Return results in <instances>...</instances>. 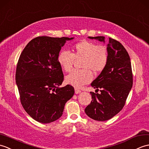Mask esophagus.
Wrapping results in <instances>:
<instances>
[{"label": "esophagus", "instance_id": "obj_1", "mask_svg": "<svg viewBox=\"0 0 149 149\" xmlns=\"http://www.w3.org/2000/svg\"><path fill=\"white\" fill-rule=\"evenodd\" d=\"M74 92H75V94H80L81 92V91L79 90L78 88H74Z\"/></svg>", "mask_w": 149, "mask_h": 149}]
</instances>
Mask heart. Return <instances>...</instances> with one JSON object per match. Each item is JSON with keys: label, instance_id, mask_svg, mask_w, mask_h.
<instances>
[{"label": "heart", "instance_id": "b5f03b06", "mask_svg": "<svg viewBox=\"0 0 149 149\" xmlns=\"http://www.w3.org/2000/svg\"><path fill=\"white\" fill-rule=\"evenodd\" d=\"M82 58L80 70L74 69L65 77L66 83L76 88L88 84L95 74L100 73L107 65L108 55L104 46L96 45L88 41H81L74 45L73 52L61 51L58 55V62L65 71L71 69L75 59Z\"/></svg>", "mask_w": 149, "mask_h": 149}]
</instances>
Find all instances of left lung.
Listing matches in <instances>:
<instances>
[{
    "label": "left lung",
    "instance_id": "left-lung-1",
    "mask_svg": "<svg viewBox=\"0 0 149 149\" xmlns=\"http://www.w3.org/2000/svg\"><path fill=\"white\" fill-rule=\"evenodd\" d=\"M105 42L104 36L88 37ZM108 63L91 86L101 93L91 92L92 101L85 109V113L97 121H105L117 115L125 104L133 86L130 57L120 42L109 38ZM95 90V91H96Z\"/></svg>",
    "mask_w": 149,
    "mask_h": 149
}]
</instances>
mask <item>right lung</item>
<instances>
[{
  "mask_svg": "<svg viewBox=\"0 0 149 149\" xmlns=\"http://www.w3.org/2000/svg\"><path fill=\"white\" fill-rule=\"evenodd\" d=\"M74 38L40 36L30 41L19 56L16 84L21 103L32 118L42 124L58 119L65 102L73 96L74 88L64 81L58 55L66 41Z\"/></svg>",
  "mask_w": 149,
  "mask_h": 149,
  "instance_id": "obj_1",
  "label": "right lung"
}]
</instances>
